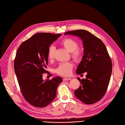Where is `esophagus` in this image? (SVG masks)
<instances>
[{
  "instance_id": "esophagus-1",
  "label": "esophagus",
  "mask_w": 125,
  "mask_h": 125,
  "mask_svg": "<svg viewBox=\"0 0 125 125\" xmlns=\"http://www.w3.org/2000/svg\"><path fill=\"white\" fill-rule=\"evenodd\" d=\"M71 79V78H63V80L64 81H67V80H70Z\"/></svg>"
}]
</instances>
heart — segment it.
<instances>
[{"label":"heart","instance_id":"b5f03b06","mask_svg":"<svg viewBox=\"0 0 125 125\" xmlns=\"http://www.w3.org/2000/svg\"><path fill=\"white\" fill-rule=\"evenodd\" d=\"M60 44L68 52L72 53V57L75 61H78L80 59L81 52L78 48V43L76 40L71 38H65L60 42ZM55 52V48L54 46H50L48 52V57L50 61L54 58ZM73 67V64L71 62L61 63L57 68V73L60 75L68 76L71 74Z\"/></svg>","mask_w":125,"mask_h":125}]
</instances>
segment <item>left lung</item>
Returning <instances> with one entry per match:
<instances>
[{
	"instance_id": "left-lung-1",
	"label": "left lung",
	"mask_w": 125,
	"mask_h": 125,
	"mask_svg": "<svg viewBox=\"0 0 125 125\" xmlns=\"http://www.w3.org/2000/svg\"><path fill=\"white\" fill-rule=\"evenodd\" d=\"M78 36L82 41L83 55L78 65L76 73L86 72L85 79H77L80 85L74 94L84 104L96 103L105 95L111 76L112 65L104 43L96 36L85 30L67 31L64 35Z\"/></svg>"
}]
</instances>
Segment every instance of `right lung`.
Listing matches in <instances>:
<instances>
[{
	"instance_id": "add662e5",
	"label": "right lung",
	"mask_w": 125,
	"mask_h": 125,
	"mask_svg": "<svg viewBox=\"0 0 125 125\" xmlns=\"http://www.w3.org/2000/svg\"><path fill=\"white\" fill-rule=\"evenodd\" d=\"M61 34L38 33L24 42L18 48L14 71L21 93L27 102L35 107L44 108L55 98L62 78L43 79L48 65L50 45Z\"/></svg>"
}]
</instances>
